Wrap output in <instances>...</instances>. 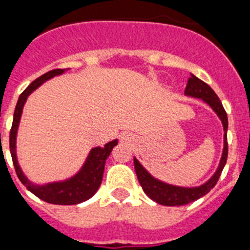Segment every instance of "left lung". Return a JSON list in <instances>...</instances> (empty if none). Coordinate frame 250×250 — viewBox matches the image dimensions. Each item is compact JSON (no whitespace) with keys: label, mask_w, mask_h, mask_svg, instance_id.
I'll list each match as a JSON object with an SVG mask.
<instances>
[{"label":"left lung","mask_w":250,"mask_h":250,"mask_svg":"<svg viewBox=\"0 0 250 250\" xmlns=\"http://www.w3.org/2000/svg\"><path fill=\"white\" fill-rule=\"evenodd\" d=\"M184 94L190 98L200 99L205 104L210 106L213 111L218 115L223 124V130H224V145H223L222 158H220L219 165L216 167L215 173L213 174L208 182L199 187H178V185H171L167 183L161 182L159 179L154 178L151 174L140 164V161L134 158V167H135L136 175H138L139 183H140L143 190L145 191L150 199L156 202L158 204L167 205V207H180V205L189 204L191 202H195L199 198L204 196L215 187V184L219 180V176L222 174L223 169L227 163L228 158V141H227V131H228V116L220 103L219 98L216 96L214 90L210 86L190 74V77L188 80L187 87H185Z\"/></svg>","instance_id":"obj_1"}]
</instances>
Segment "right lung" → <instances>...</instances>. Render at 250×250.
Segmentation results:
<instances>
[{
  "mask_svg": "<svg viewBox=\"0 0 250 250\" xmlns=\"http://www.w3.org/2000/svg\"><path fill=\"white\" fill-rule=\"evenodd\" d=\"M66 70H68V68H66ZM66 70L65 68H56V70H51V71L46 72L42 76H40L39 79L32 81L27 89L20 95L15 114H13L12 127H11L10 131L11 156H12L13 165H15L16 174L21 183L27 188V190L35 194L37 198L42 199L43 202L50 203V204L57 205H75L90 199L98 191L101 182H103L106 159L109 158L114 146L118 145V139H115V140L109 141L104 146L92 147L81 169L74 176L61 180V182L47 183V184L43 185L35 184L23 174L19 164V160H17L16 154L17 130H19L23 106H25L26 100H27L31 92H34L37 87H40L43 83L48 81L52 77L62 75Z\"/></svg>",
  "mask_w": 250,
  "mask_h": 250,
  "instance_id": "right-lung-1",
  "label": "right lung"
}]
</instances>
